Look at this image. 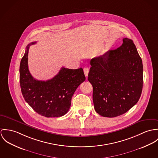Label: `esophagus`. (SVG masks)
<instances>
[{
	"label": "esophagus",
	"mask_w": 158,
	"mask_h": 158,
	"mask_svg": "<svg viewBox=\"0 0 158 158\" xmlns=\"http://www.w3.org/2000/svg\"><path fill=\"white\" fill-rule=\"evenodd\" d=\"M84 72L85 74V76H86V77H87L88 74V72H89V69L88 67H85L84 68Z\"/></svg>",
	"instance_id": "34e87169"
}]
</instances>
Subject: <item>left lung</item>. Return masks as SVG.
<instances>
[{
    "label": "left lung",
    "mask_w": 158,
    "mask_h": 158,
    "mask_svg": "<svg viewBox=\"0 0 158 158\" xmlns=\"http://www.w3.org/2000/svg\"><path fill=\"white\" fill-rule=\"evenodd\" d=\"M90 64L88 80L93 88V104L99 114L116 117L138 102L143 86V65L131 39L123 38L121 47L93 58Z\"/></svg>",
    "instance_id": "left-lung-1"
}]
</instances>
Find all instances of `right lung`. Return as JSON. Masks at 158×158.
Here are the masks:
<instances>
[{"label": "right lung", "instance_id": "obj_1", "mask_svg": "<svg viewBox=\"0 0 158 158\" xmlns=\"http://www.w3.org/2000/svg\"><path fill=\"white\" fill-rule=\"evenodd\" d=\"M26 48L20 64V85L25 101L41 116L60 117L69 110L71 98L79 85L85 80L82 68L76 70L62 67L53 78L39 81L30 74L28 66V50Z\"/></svg>", "mask_w": 158, "mask_h": 158}]
</instances>
